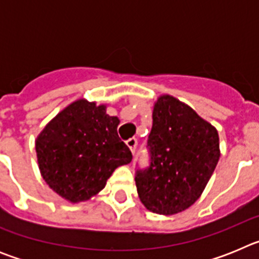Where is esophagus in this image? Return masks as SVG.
<instances>
[{"mask_svg":"<svg viewBox=\"0 0 259 259\" xmlns=\"http://www.w3.org/2000/svg\"><path fill=\"white\" fill-rule=\"evenodd\" d=\"M125 144H127V146L130 148V150H131L132 154L135 155V153H136V146H137L136 139H128V140L125 141Z\"/></svg>","mask_w":259,"mask_h":259,"instance_id":"1","label":"esophagus"}]
</instances>
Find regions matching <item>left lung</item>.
I'll return each instance as SVG.
<instances>
[{
	"mask_svg": "<svg viewBox=\"0 0 259 259\" xmlns=\"http://www.w3.org/2000/svg\"><path fill=\"white\" fill-rule=\"evenodd\" d=\"M150 166L136 171L144 206L174 215L200 198L221 157L217 128L170 95L158 97L148 139Z\"/></svg>",
	"mask_w": 259,
	"mask_h": 259,
	"instance_id": "8db88e82",
	"label": "left lung"
}]
</instances>
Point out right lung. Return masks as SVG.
Here are the masks:
<instances>
[{"label": "right lung", "mask_w": 259, "mask_h": 259, "mask_svg": "<svg viewBox=\"0 0 259 259\" xmlns=\"http://www.w3.org/2000/svg\"><path fill=\"white\" fill-rule=\"evenodd\" d=\"M118 124L106 105L84 98L59 111L36 139L38 168L49 188L72 203L101 192L115 168L132 161Z\"/></svg>", "instance_id": "obj_1"}]
</instances>
